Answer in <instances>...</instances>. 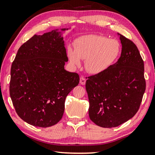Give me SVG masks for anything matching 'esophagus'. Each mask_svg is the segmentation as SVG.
Returning <instances> with one entry per match:
<instances>
[{
	"label": "esophagus",
	"instance_id": "obj_1",
	"mask_svg": "<svg viewBox=\"0 0 155 155\" xmlns=\"http://www.w3.org/2000/svg\"><path fill=\"white\" fill-rule=\"evenodd\" d=\"M86 80L84 77H81L80 80V83L81 84V85H85L86 84Z\"/></svg>",
	"mask_w": 155,
	"mask_h": 155
}]
</instances>
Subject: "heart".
Returning a JSON list of instances; mask_svg holds the SVG:
<instances>
[{"mask_svg":"<svg viewBox=\"0 0 155 155\" xmlns=\"http://www.w3.org/2000/svg\"><path fill=\"white\" fill-rule=\"evenodd\" d=\"M120 44L115 39L99 35H88L79 38L74 48L69 46L68 59L73 66L78 68L81 59H85V68L90 74H103L109 69L120 55Z\"/></svg>","mask_w":155,"mask_h":155,"instance_id":"b5f03b06","label":"heart"}]
</instances>
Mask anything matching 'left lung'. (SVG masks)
<instances>
[{
	"mask_svg": "<svg viewBox=\"0 0 155 155\" xmlns=\"http://www.w3.org/2000/svg\"><path fill=\"white\" fill-rule=\"evenodd\" d=\"M121 57L86 82L90 120L102 127L119 126L136 115L146 90L144 61L133 42L118 34Z\"/></svg>",
	"mask_w": 155,
	"mask_h": 155,
	"instance_id": "left-lung-1",
	"label": "left lung"
}]
</instances>
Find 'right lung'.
Instances as JSON below:
<instances>
[{"instance_id": "right-lung-1", "label": "right lung", "mask_w": 155, "mask_h": 155, "mask_svg": "<svg viewBox=\"0 0 155 155\" xmlns=\"http://www.w3.org/2000/svg\"><path fill=\"white\" fill-rule=\"evenodd\" d=\"M68 30L35 34L20 46L11 65V101L19 117L34 126L57 124L67 96L80 81L78 74L64 68L68 58L63 34Z\"/></svg>"}]
</instances>
